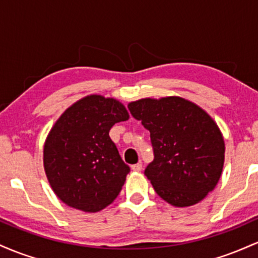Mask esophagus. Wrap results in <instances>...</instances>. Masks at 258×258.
Returning a JSON list of instances; mask_svg holds the SVG:
<instances>
[{
	"label": "esophagus",
	"mask_w": 258,
	"mask_h": 258,
	"mask_svg": "<svg viewBox=\"0 0 258 258\" xmlns=\"http://www.w3.org/2000/svg\"><path fill=\"white\" fill-rule=\"evenodd\" d=\"M131 168H132V171H135V172H139V171L142 170V164L141 162H138V164L132 165Z\"/></svg>",
	"instance_id": "34e87169"
}]
</instances>
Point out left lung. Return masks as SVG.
<instances>
[{
	"label": "left lung",
	"mask_w": 258,
	"mask_h": 258,
	"mask_svg": "<svg viewBox=\"0 0 258 258\" xmlns=\"http://www.w3.org/2000/svg\"><path fill=\"white\" fill-rule=\"evenodd\" d=\"M128 109L150 132L154 160L144 174L160 198L185 207L214 190L223 170L224 141L205 110L180 97L139 99Z\"/></svg>",
	"instance_id": "8db88e82"
}]
</instances>
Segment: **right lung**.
Instances as JSON below:
<instances>
[{
  "mask_svg": "<svg viewBox=\"0 0 258 258\" xmlns=\"http://www.w3.org/2000/svg\"><path fill=\"white\" fill-rule=\"evenodd\" d=\"M128 120L119 100L92 94L68 108L43 147V166L55 195L74 209L98 212L116 199L130 166L109 137Z\"/></svg>",
  "mask_w": 258,
  "mask_h": 258,
  "instance_id": "add662e5",
  "label": "right lung"
}]
</instances>
